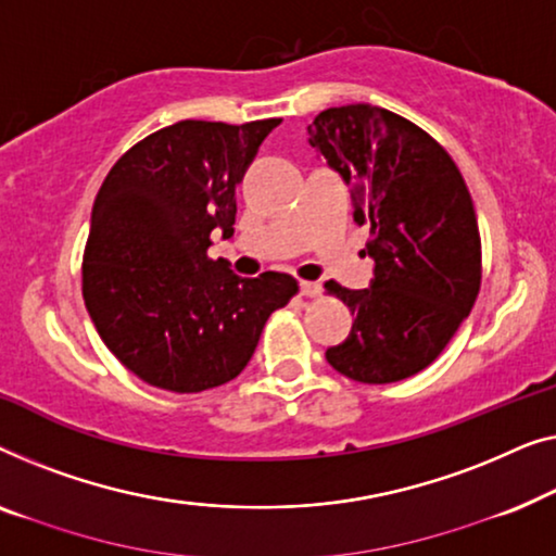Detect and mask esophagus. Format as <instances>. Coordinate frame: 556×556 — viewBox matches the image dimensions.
Here are the masks:
<instances>
[{
    "mask_svg": "<svg viewBox=\"0 0 556 556\" xmlns=\"http://www.w3.org/2000/svg\"><path fill=\"white\" fill-rule=\"evenodd\" d=\"M300 292L302 296H317L323 292V287H319L317 281H300Z\"/></svg>",
    "mask_w": 556,
    "mask_h": 556,
    "instance_id": "1",
    "label": "esophagus"
}]
</instances>
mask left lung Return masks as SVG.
I'll return each instance as SVG.
<instances>
[{
	"instance_id": "obj_1",
	"label": "left lung",
	"mask_w": 556,
	"mask_h": 556,
	"mask_svg": "<svg viewBox=\"0 0 556 556\" xmlns=\"http://www.w3.org/2000/svg\"><path fill=\"white\" fill-rule=\"evenodd\" d=\"M309 146L345 178L355 222L370 229L367 289L325 281L355 315L327 363L350 380L410 378L443 353L481 289V237L471 193L445 148L386 108H327Z\"/></svg>"
}]
</instances>
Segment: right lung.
Here are the masks:
<instances>
[{
	"label": "right lung",
	"mask_w": 556,
	"mask_h": 556,
	"mask_svg": "<svg viewBox=\"0 0 556 556\" xmlns=\"http://www.w3.org/2000/svg\"><path fill=\"white\" fill-rule=\"evenodd\" d=\"M281 118L181 121L125 151L100 186L83 296L108 350L148 386L201 393L237 378L296 279H241L208 260L233 233L237 186Z\"/></svg>",
	"instance_id": "add662e5"
}]
</instances>
